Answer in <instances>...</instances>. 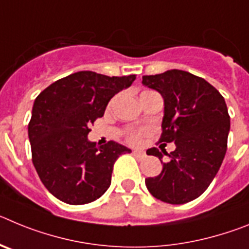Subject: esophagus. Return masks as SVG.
I'll use <instances>...</instances> for the list:
<instances>
[{"label":"esophagus","instance_id":"esophagus-1","mask_svg":"<svg viewBox=\"0 0 249 249\" xmlns=\"http://www.w3.org/2000/svg\"><path fill=\"white\" fill-rule=\"evenodd\" d=\"M133 155H135L137 158H141V160L146 157V153H144L143 151H133Z\"/></svg>","mask_w":249,"mask_h":249}]
</instances>
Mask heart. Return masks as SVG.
<instances>
[{
  "instance_id": "1",
  "label": "heart",
  "mask_w": 249,
  "mask_h": 249,
  "mask_svg": "<svg viewBox=\"0 0 249 249\" xmlns=\"http://www.w3.org/2000/svg\"><path fill=\"white\" fill-rule=\"evenodd\" d=\"M140 133H131V136H129V141L131 142H133V143H137V142H140Z\"/></svg>"
}]
</instances>
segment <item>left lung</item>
<instances>
[{
    "label": "left lung",
    "instance_id": "obj_1",
    "mask_svg": "<svg viewBox=\"0 0 249 249\" xmlns=\"http://www.w3.org/2000/svg\"><path fill=\"white\" fill-rule=\"evenodd\" d=\"M142 85L163 98L160 142L176 144L167 162L161 160L166 151H147L163 164L160 175L146 178L147 190L166 203L193 201L208 188L227 151L231 120L226 101L206 80L181 70L143 76Z\"/></svg>",
    "mask_w": 249,
    "mask_h": 249
}]
</instances>
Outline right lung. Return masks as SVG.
Listing matches in <instances>:
<instances>
[{
  "label": "right lung",
  "mask_w": 249,
  "mask_h": 249,
  "mask_svg": "<svg viewBox=\"0 0 249 249\" xmlns=\"http://www.w3.org/2000/svg\"><path fill=\"white\" fill-rule=\"evenodd\" d=\"M135 80V74L81 71L53 82L35 100L28 124L32 162L48 192L59 201L89 203L109 188L114 162L131 149L114 141L97 146L87 137L89 126Z\"/></svg>",
  "instance_id": "right-lung-1"
}]
</instances>
